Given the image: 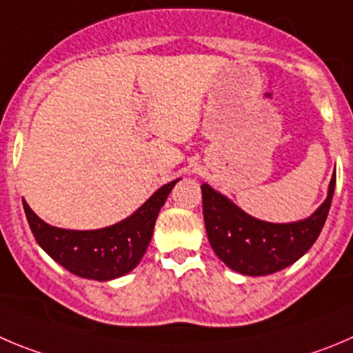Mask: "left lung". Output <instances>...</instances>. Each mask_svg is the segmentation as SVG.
<instances>
[{
    "label": "left lung",
    "instance_id": "1",
    "mask_svg": "<svg viewBox=\"0 0 353 353\" xmlns=\"http://www.w3.org/2000/svg\"><path fill=\"white\" fill-rule=\"evenodd\" d=\"M336 174L329 184L325 202L308 219L273 225L254 219L209 184L202 186L203 221L217 258L243 275H270L292 265L305 254L327 219L334 193Z\"/></svg>",
    "mask_w": 353,
    "mask_h": 353
}]
</instances>
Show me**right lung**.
Listing matches in <instances>:
<instances>
[{
  "mask_svg": "<svg viewBox=\"0 0 353 353\" xmlns=\"http://www.w3.org/2000/svg\"><path fill=\"white\" fill-rule=\"evenodd\" d=\"M172 183L161 186L137 212L110 228L74 232L47 225L24 200L26 217L36 242L52 259L71 273L92 281H111L139 265L150 245L154 221Z\"/></svg>",
  "mask_w": 353,
  "mask_h": 353,
  "instance_id": "right-lung-1",
  "label": "right lung"
}]
</instances>
